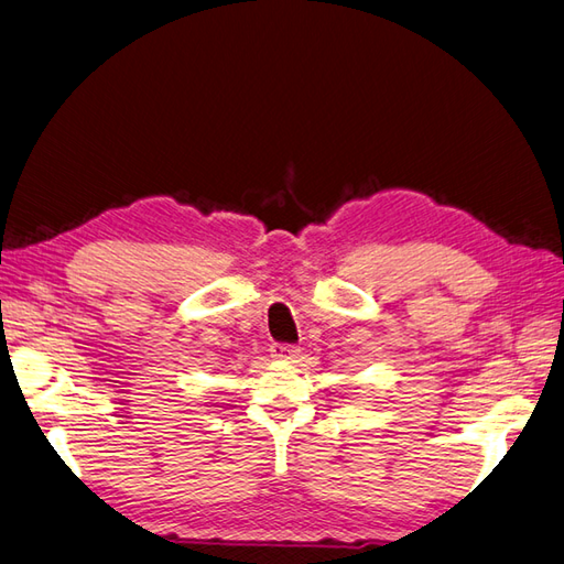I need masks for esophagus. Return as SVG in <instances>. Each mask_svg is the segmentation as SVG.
<instances>
[{"label":"esophagus","mask_w":564,"mask_h":564,"mask_svg":"<svg viewBox=\"0 0 564 564\" xmlns=\"http://www.w3.org/2000/svg\"><path fill=\"white\" fill-rule=\"evenodd\" d=\"M297 348L295 345H288V343H273L271 345V357L276 359H295L297 357Z\"/></svg>","instance_id":"esophagus-1"}]
</instances>
